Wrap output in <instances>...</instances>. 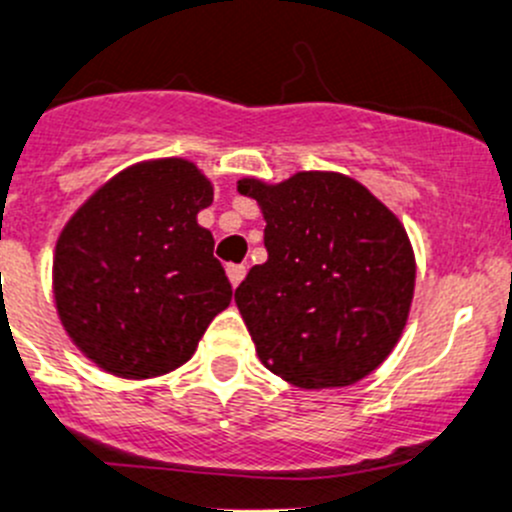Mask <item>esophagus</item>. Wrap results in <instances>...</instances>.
Wrapping results in <instances>:
<instances>
[{"mask_svg": "<svg viewBox=\"0 0 512 512\" xmlns=\"http://www.w3.org/2000/svg\"><path fill=\"white\" fill-rule=\"evenodd\" d=\"M245 265H227V278L229 283H232V288H237V285L242 283V278H245Z\"/></svg>", "mask_w": 512, "mask_h": 512, "instance_id": "obj_1", "label": "esophagus"}]
</instances>
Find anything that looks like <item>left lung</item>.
<instances>
[{"mask_svg": "<svg viewBox=\"0 0 512 512\" xmlns=\"http://www.w3.org/2000/svg\"><path fill=\"white\" fill-rule=\"evenodd\" d=\"M265 217L267 262L234 303L265 369L300 389L351 386L379 369L407 326L412 242L386 204L336 171L237 181Z\"/></svg>", "mask_w": 512, "mask_h": 512, "instance_id": "left-lung-1", "label": "left lung"}]
</instances>
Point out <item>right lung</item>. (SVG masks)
Wrapping results in <instances>:
<instances>
[{
  "instance_id": "right-lung-1",
  "label": "right lung",
  "mask_w": 512,
  "mask_h": 512,
  "mask_svg": "<svg viewBox=\"0 0 512 512\" xmlns=\"http://www.w3.org/2000/svg\"><path fill=\"white\" fill-rule=\"evenodd\" d=\"M214 186L186 159L141 161L62 227L52 293L70 341L98 369L154 379L186 364L232 285L197 214Z\"/></svg>"
}]
</instances>
